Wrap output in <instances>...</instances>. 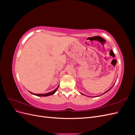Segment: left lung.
Returning a JSON list of instances; mask_svg holds the SVG:
<instances>
[{"mask_svg": "<svg viewBox=\"0 0 135 135\" xmlns=\"http://www.w3.org/2000/svg\"><path fill=\"white\" fill-rule=\"evenodd\" d=\"M113 86H112V87H111V88H110V89H109V90H108V91H106V92H104V93H103V95H104V93H107V92H108V91H109V90H110V89H111V88H112V87H113ZM81 93V95H83V94H82V93ZM88 97H89V96H88ZM95 97H96V96H95Z\"/></svg>", "mask_w": 135, "mask_h": 135, "instance_id": "left-lung-1", "label": "left lung"}]
</instances>
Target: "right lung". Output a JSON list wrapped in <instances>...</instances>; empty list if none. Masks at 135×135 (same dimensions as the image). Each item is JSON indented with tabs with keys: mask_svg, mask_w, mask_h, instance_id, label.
Returning <instances> with one entry per match:
<instances>
[{
	"mask_svg": "<svg viewBox=\"0 0 135 135\" xmlns=\"http://www.w3.org/2000/svg\"><path fill=\"white\" fill-rule=\"evenodd\" d=\"M59 85H58V87H57V88L55 89V90L52 91H51V92H50L47 93H44V94H43V93H39V94H37V93H32V92H30L31 94H32V95H35V96H44V97H46V96H51V95H54V94L56 92L57 89H58V88H59Z\"/></svg>",
	"mask_w": 135,
	"mask_h": 135,
	"instance_id": "right-lung-1",
	"label": "right lung"
}]
</instances>
